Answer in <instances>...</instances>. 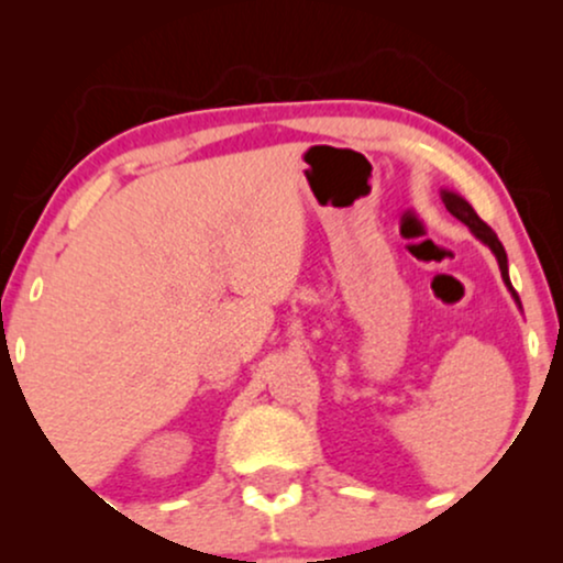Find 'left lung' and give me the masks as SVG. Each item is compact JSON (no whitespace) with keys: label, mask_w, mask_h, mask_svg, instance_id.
I'll return each instance as SVG.
<instances>
[{"label":"left lung","mask_w":563,"mask_h":563,"mask_svg":"<svg viewBox=\"0 0 563 563\" xmlns=\"http://www.w3.org/2000/svg\"><path fill=\"white\" fill-rule=\"evenodd\" d=\"M442 200H444V206H448V211L455 219H461L463 224H466V228L474 232L476 238H479V241L487 245L489 251H493L495 254V260H497V267H500V275H503V283H506V288L510 290V296H514V301L519 303V309H521V301H519V294H516L514 290V286H510V277H508V256H506V249H503V243L497 241V235L493 232V228H489V224H484L482 219H479V214H476L474 211V206L468 203L466 198L463 196H457V192H452V190H442Z\"/></svg>","instance_id":"obj_1"}]
</instances>
